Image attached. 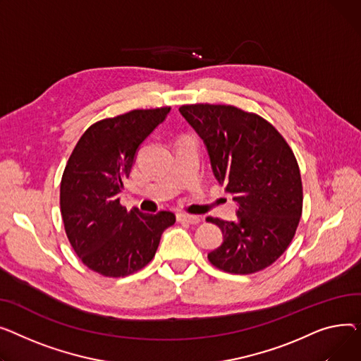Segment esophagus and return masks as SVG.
Returning a JSON list of instances; mask_svg holds the SVG:
<instances>
[{"instance_id":"1","label":"esophagus","mask_w":361,"mask_h":361,"mask_svg":"<svg viewBox=\"0 0 361 361\" xmlns=\"http://www.w3.org/2000/svg\"><path fill=\"white\" fill-rule=\"evenodd\" d=\"M176 217H178V221L188 223V224H198L201 221V219L198 216H190V214H185V213H179Z\"/></svg>"}]
</instances>
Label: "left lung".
<instances>
[{
	"mask_svg": "<svg viewBox=\"0 0 361 361\" xmlns=\"http://www.w3.org/2000/svg\"><path fill=\"white\" fill-rule=\"evenodd\" d=\"M182 116L204 140L216 179L239 205L236 221L207 217L223 243L208 259L230 274H253L291 243L303 208L300 169L274 126L230 104H183Z\"/></svg>",
	"mask_w": 361,
	"mask_h": 361,
	"instance_id": "left-lung-1",
	"label": "left lung"
}]
</instances>
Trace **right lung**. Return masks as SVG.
<instances>
[{"mask_svg":"<svg viewBox=\"0 0 361 361\" xmlns=\"http://www.w3.org/2000/svg\"><path fill=\"white\" fill-rule=\"evenodd\" d=\"M171 108L135 109L102 119L81 135L61 179L59 204L67 238L82 264L104 277H126L150 262L161 233L175 224L171 211H131L118 194L141 142Z\"/></svg>","mask_w":361,"mask_h":361,"instance_id":"right-lung-1","label":"right lung"}]
</instances>
